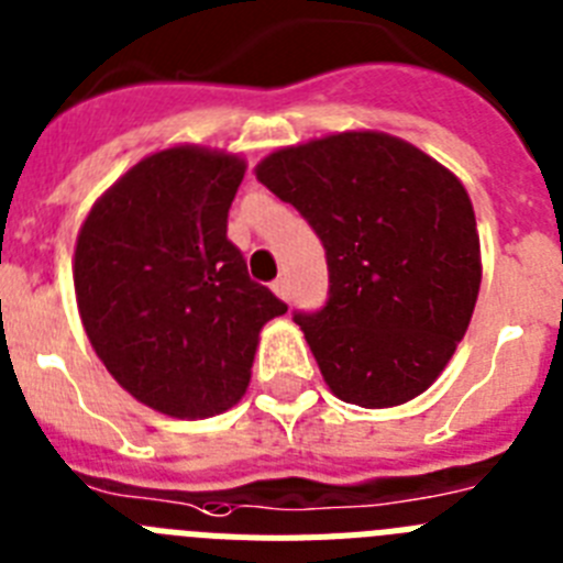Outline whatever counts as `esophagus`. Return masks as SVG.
I'll return each mask as SVG.
<instances>
[{"label":"esophagus","instance_id":"esophagus-1","mask_svg":"<svg viewBox=\"0 0 563 563\" xmlns=\"http://www.w3.org/2000/svg\"><path fill=\"white\" fill-rule=\"evenodd\" d=\"M272 291H275L280 300H288V280H286V277H277V280L272 283Z\"/></svg>","mask_w":563,"mask_h":563}]
</instances>
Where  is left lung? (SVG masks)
<instances>
[{"instance_id": "8db88e82", "label": "left lung", "mask_w": 563, "mask_h": 563, "mask_svg": "<svg viewBox=\"0 0 563 563\" xmlns=\"http://www.w3.org/2000/svg\"><path fill=\"white\" fill-rule=\"evenodd\" d=\"M254 175L325 246L329 302L295 322L331 394L360 408L424 394L451 363L482 286L476 214L462 180L376 130L283 146Z\"/></svg>"}]
</instances>
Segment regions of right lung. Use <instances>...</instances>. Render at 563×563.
<instances>
[{"label": "right lung", "mask_w": 563, "mask_h": 563, "mask_svg": "<svg viewBox=\"0 0 563 563\" xmlns=\"http://www.w3.org/2000/svg\"><path fill=\"white\" fill-rule=\"evenodd\" d=\"M241 155L178 144L126 169L85 218L73 286L112 379L175 419L223 413L246 394L254 351L286 302L227 238Z\"/></svg>", "instance_id": "add662e5"}]
</instances>
